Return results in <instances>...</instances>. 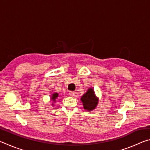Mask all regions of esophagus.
I'll list each match as a JSON object with an SVG mask.
<instances>
[{
	"label": "esophagus",
	"instance_id": "34e87169",
	"mask_svg": "<svg viewBox=\"0 0 150 150\" xmlns=\"http://www.w3.org/2000/svg\"><path fill=\"white\" fill-rule=\"evenodd\" d=\"M69 95L71 96H75V91H69Z\"/></svg>",
	"mask_w": 150,
	"mask_h": 150
}]
</instances>
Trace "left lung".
<instances>
[{"mask_svg":"<svg viewBox=\"0 0 150 150\" xmlns=\"http://www.w3.org/2000/svg\"><path fill=\"white\" fill-rule=\"evenodd\" d=\"M85 110H93L98 104V99L95 97L93 88H88L87 92L84 94L81 98Z\"/></svg>","mask_w":150,"mask_h":150,"instance_id":"obj_1","label":"left lung"}]
</instances>
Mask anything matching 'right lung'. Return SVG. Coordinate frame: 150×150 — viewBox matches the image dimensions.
Here are the masks:
<instances>
[{
	"label": "right lung",
	"instance_id": "add662e5",
	"mask_svg": "<svg viewBox=\"0 0 150 150\" xmlns=\"http://www.w3.org/2000/svg\"><path fill=\"white\" fill-rule=\"evenodd\" d=\"M58 96V94L57 93H54L52 95V99L53 100V101H55V99H56V98Z\"/></svg>",
	"mask_w": 150,
	"mask_h": 150
}]
</instances>
